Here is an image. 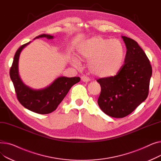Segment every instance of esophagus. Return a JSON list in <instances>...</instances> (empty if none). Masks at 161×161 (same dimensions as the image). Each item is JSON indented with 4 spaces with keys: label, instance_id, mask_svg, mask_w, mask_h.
<instances>
[{
    "label": "esophagus",
    "instance_id": "esophagus-1",
    "mask_svg": "<svg viewBox=\"0 0 161 161\" xmlns=\"http://www.w3.org/2000/svg\"><path fill=\"white\" fill-rule=\"evenodd\" d=\"M81 79V80H82L83 82H88V81L90 80V79H89V78L88 77V76H87V75H82Z\"/></svg>",
    "mask_w": 161,
    "mask_h": 161
}]
</instances>
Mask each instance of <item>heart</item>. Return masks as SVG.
<instances>
[{
  "mask_svg": "<svg viewBox=\"0 0 161 161\" xmlns=\"http://www.w3.org/2000/svg\"><path fill=\"white\" fill-rule=\"evenodd\" d=\"M78 54L81 58L89 61L92 73L101 78H110L121 69L125 58V47L118 39L96 36L82 42L79 46ZM74 63L80 66L77 59Z\"/></svg>",
  "mask_w": 161,
  "mask_h": 161,
  "instance_id": "heart-1",
  "label": "heart"
}]
</instances>
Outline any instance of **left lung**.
Instances as JSON below:
<instances>
[{
	"mask_svg": "<svg viewBox=\"0 0 161 161\" xmlns=\"http://www.w3.org/2000/svg\"><path fill=\"white\" fill-rule=\"evenodd\" d=\"M122 38L127 50L121 70L113 77L97 80L101 87L98 106L106 115L115 118L127 116L147 98L152 74L149 58L137 42Z\"/></svg>",
	"mask_w": 161,
	"mask_h": 161,
	"instance_id": "8db88e82",
	"label": "left lung"
}]
</instances>
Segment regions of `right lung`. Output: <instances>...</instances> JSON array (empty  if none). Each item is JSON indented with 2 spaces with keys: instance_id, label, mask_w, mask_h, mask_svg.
I'll return each instance as SVG.
<instances>
[{
  "instance_id": "obj_1",
  "label": "right lung",
  "mask_w": 161,
  "mask_h": 161,
  "mask_svg": "<svg viewBox=\"0 0 161 161\" xmlns=\"http://www.w3.org/2000/svg\"><path fill=\"white\" fill-rule=\"evenodd\" d=\"M45 37L52 39L53 36L41 35L35 38ZM30 42L22 45L15 53L14 61L10 67V76L13 82L17 98L25 108L39 114H47L57 109L74 84L80 81V77H59L49 87L35 90L25 85L18 74L19 56L23 49Z\"/></svg>"
}]
</instances>
